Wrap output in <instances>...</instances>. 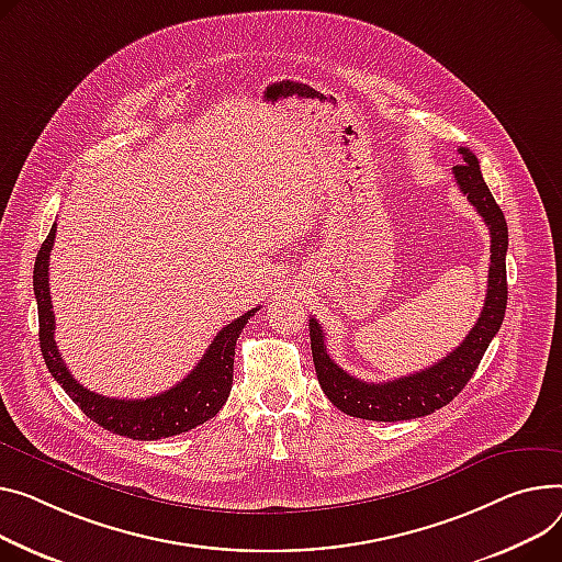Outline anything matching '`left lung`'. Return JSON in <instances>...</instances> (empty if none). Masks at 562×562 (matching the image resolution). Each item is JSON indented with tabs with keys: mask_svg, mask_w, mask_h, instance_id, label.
I'll return each instance as SVG.
<instances>
[{
	"mask_svg": "<svg viewBox=\"0 0 562 562\" xmlns=\"http://www.w3.org/2000/svg\"><path fill=\"white\" fill-rule=\"evenodd\" d=\"M461 165L454 167V178L461 187V192L474 205V210L485 221L491 231V271H488V291H485L483 310L463 339V344L442 357L438 363L404 375L391 382H361L352 378L350 372L334 363L327 355L325 334L316 318L310 321V339L316 375L327 400L341 408L344 414L363 420L378 423H397V420H414L434 414L436 408L450 404L463 386L474 375V370L488 350L493 336L499 331L506 301H508V284H506V250H508V226L504 212L495 203L488 184L483 182L479 160L470 148L461 146Z\"/></svg>",
	"mask_w": 562,
	"mask_h": 562,
	"instance_id": "obj_1",
	"label": "left lung"
}]
</instances>
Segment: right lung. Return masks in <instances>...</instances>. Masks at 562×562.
Wrapping results in <instances>:
<instances>
[{
	"label": "right lung",
	"mask_w": 562,
	"mask_h": 562,
	"mask_svg": "<svg viewBox=\"0 0 562 562\" xmlns=\"http://www.w3.org/2000/svg\"><path fill=\"white\" fill-rule=\"evenodd\" d=\"M56 239V223L52 233L41 246V252L35 257L33 269V293L37 303V323H41V350L45 363L52 372V378L65 389L74 404H79L83 414L101 425L103 429L126 436L133 440H158L169 438L182 431H190L205 420L214 418L221 406L226 404L233 389V363H235V346L241 329L255 316L257 307L235 318L231 325L223 327L203 359L196 368L178 382L173 389L146 397V400H117L105 397L88 391L83 384L74 380L67 370L56 341L54 329L56 318L52 312V295H49V252Z\"/></svg>",
	"instance_id": "obj_1"
}]
</instances>
